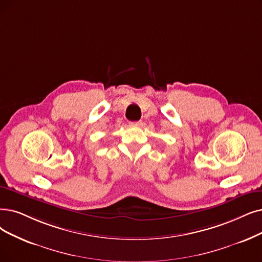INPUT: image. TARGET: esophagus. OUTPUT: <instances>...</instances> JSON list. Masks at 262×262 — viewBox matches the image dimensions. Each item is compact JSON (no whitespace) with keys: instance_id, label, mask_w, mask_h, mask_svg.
Wrapping results in <instances>:
<instances>
[{"instance_id":"esophagus-1","label":"esophagus","mask_w":262,"mask_h":262,"mask_svg":"<svg viewBox=\"0 0 262 262\" xmlns=\"http://www.w3.org/2000/svg\"><path fill=\"white\" fill-rule=\"evenodd\" d=\"M130 124L132 125V127H139V125L142 124V121L141 120H139V121H132V122H130Z\"/></svg>"}]
</instances>
